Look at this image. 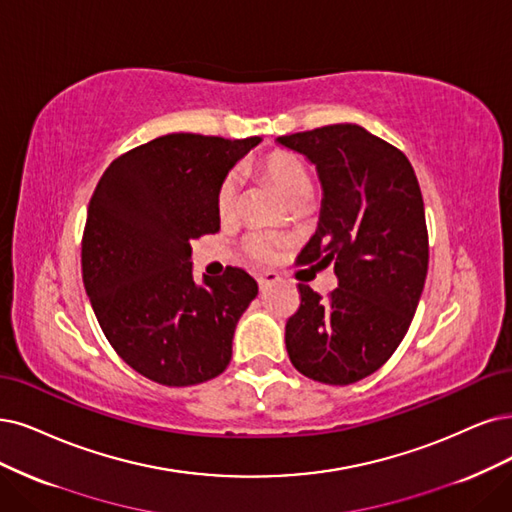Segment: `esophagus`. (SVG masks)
<instances>
[{
    "instance_id": "34e87169",
    "label": "esophagus",
    "mask_w": 512,
    "mask_h": 512,
    "mask_svg": "<svg viewBox=\"0 0 512 512\" xmlns=\"http://www.w3.org/2000/svg\"><path fill=\"white\" fill-rule=\"evenodd\" d=\"M278 280H280V276H278L276 272H263V274H259V276H257L259 291L266 293V291L274 285V282H278Z\"/></svg>"
}]
</instances>
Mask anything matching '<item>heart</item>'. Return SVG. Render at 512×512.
<instances>
[{"label":"heart","mask_w":512,"mask_h":512,"mask_svg":"<svg viewBox=\"0 0 512 512\" xmlns=\"http://www.w3.org/2000/svg\"><path fill=\"white\" fill-rule=\"evenodd\" d=\"M257 168L266 175L276 187L278 192L285 196L289 202L299 196H310V175L297 156L289 154V151H270V154L261 156L257 160ZM240 194V177L238 173L227 175L217 192V211L221 217H230L236 211ZM246 253L253 259H270L274 255V240L266 234H251L244 242Z\"/></svg>","instance_id":"heart-1"}]
</instances>
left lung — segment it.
I'll return each mask as SVG.
<instances>
[{"label": "left lung", "mask_w": 512, "mask_h": 512, "mask_svg": "<svg viewBox=\"0 0 512 512\" xmlns=\"http://www.w3.org/2000/svg\"><path fill=\"white\" fill-rule=\"evenodd\" d=\"M306 156L323 187L318 227L301 263L333 266L337 289L320 297L299 285L287 320L293 367L314 382L354 384L399 348L428 272L424 200L403 151L358 124L278 137Z\"/></svg>", "instance_id": "left-lung-1"}]
</instances>
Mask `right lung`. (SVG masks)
Instances as JSON below:
<instances>
[{
	"instance_id": "add662e5",
	"label": "right lung",
	"mask_w": 512,
	"mask_h": 512,
	"mask_svg": "<svg viewBox=\"0 0 512 512\" xmlns=\"http://www.w3.org/2000/svg\"><path fill=\"white\" fill-rule=\"evenodd\" d=\"M259 137L164 135L103 173L82 238L86 295L111 348L147 380L194 386L232 361L257 282L240 268L192 274V240L219 232L217 192Z\"/></svg>"
}]
</instances>
